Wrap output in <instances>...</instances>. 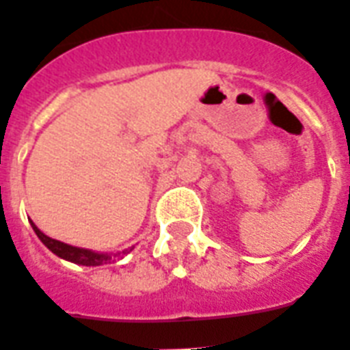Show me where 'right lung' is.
<instances>
[{"instance_id":"add662e5","label":"right lung","mask_w":350,"mask_h":350,"mask_svg":"<svg viewBox=\"0 0 350 350\" xmlns=\"http://www.w3.org/2000/svg\"><path fill=\"white\" fill-rule=\"evenodd\" d=\"M32 224L33 232L36 235L41 239V243L46 246L52 254H55L57 257L64 258V260H70V262H75V264H81V266H100V264H107L113 260V257L116 255H126L129 254L131 250H124L122 254H116V255H109V254H98V252H92V250H86V248H77V246H72V244H66V243H61V241L52 239V237H48L41 232V230L37 228L33 221H30Z\"/></svg>"}]
</instances>
